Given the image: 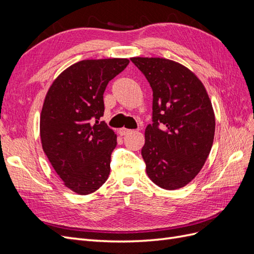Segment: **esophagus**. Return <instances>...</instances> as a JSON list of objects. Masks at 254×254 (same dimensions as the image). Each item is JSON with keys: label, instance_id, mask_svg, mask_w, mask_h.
I'll list each match as a JSON object with an SVG mask.
<instances>
[{"label": "esophagus", "instance_id": "obj_1", "mask_svg": "<svg viewBox=\"0 0 254 254\" xmlns=\"http://www.w3.org/2000/svg\"><path fill=\"white\" fill-rule=\"evenodd\" d=\"M128 132H130V129H127V128H121V129H119V133L121 135H126Z\"/></svg>", "mask_w": 254, "mask_h": 254}]
</instances>
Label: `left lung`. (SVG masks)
Returning <instances> with one entry per match:
<instances>
[{
  "instance_id": "1",
  "label": "left lung",
  "mask_w": 254,
  "mask_h": 254,
  "mask_svg": "<svg viewBox=\"0 0 254 254\" xmlns=\"http://www.w3.org/2000/svg\"><path fill=\"white\" fill-rule=\"evenodd\" d=\"M131 61L152 89V124L145 130L146 173L160 188L187 186L211 151L215 117L202 82L188 67L165 58Z\"/></svg>"
}]
</instances>
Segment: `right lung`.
<instances>
[{
    "instance_id": "1",
    "label": "right lung",
    "mask_w": 254,
    "mask_h": 254,
    "mask_svg": "<svg viewBox=\"0 0 254 254\" xmlns=\"http://www.w3.org/2000/svg\"><path fill=\"white\" fill-rule=\"evenodd\" d=\"M128 64L123 58L79 61L54 80L45 96L43 151L64 186L79 195L93 193L108 179L117 134L99 122L104 92Z\"/></svg>"
}]
</instances>
